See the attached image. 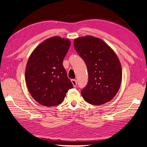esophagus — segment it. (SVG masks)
Listing matches in <instances>:
<instances>
[{"instance_id":"obj_1","label":"esophagus","mask_w":147,"mask_h":147,"mask_svg":"<svg viewBox=\"0 0 147 147\" xmlns=\"http://www.w3.org/2000/svg\"><path fill=\"white\" fill-rule=\"evenodd\" d=\"M71 82L73 84V85L74 87H76L77 85V82L75 79H72L71 80Z\"/></svg>"}]
</instances>
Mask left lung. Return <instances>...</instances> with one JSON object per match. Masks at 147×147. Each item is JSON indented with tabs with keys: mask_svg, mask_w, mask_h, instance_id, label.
Instances as JSON below:
<instances>
[{
	"mask_svg": "<svg viewBox=\"0 0 147 147\" xmlns=\"http://www.w3.org/2000/svg\"><path fill=\"white\" fill-rule=\"evenodd\" d=\"M74 46L88 68V84L81 91L84 100L93 105L110 101L121 84L118 57L102 39L91 36L74 39Z\"/></svg>",
	"mask_w": 147,
	"mask_h": 147,
	"instance_id": "8db88e82",
	"label": "left lung"
}]
</instances>
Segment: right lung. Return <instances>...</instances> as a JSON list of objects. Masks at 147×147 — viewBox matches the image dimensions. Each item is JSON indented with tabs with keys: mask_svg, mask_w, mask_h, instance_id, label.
I'll use <instances>...</instances> for the list:
<instances>
[{
	"mask_svg": "<svg viewBox=\"0 0 147 147\" xmlns=\"http://www.w3.org/2000/svg\"><path fill=\"white\" fill-rule=\"evenodd\" d=\"M70 45L68 39L54 36L39 45L30 56L26 84L32 97L41 105H58L73 88L63 65Z\"/></svg>",
	"mask_w": 147,
	"mask_h": 147,
	"instance_id": "1",
	"label": "right lung"
}]
</instances>
